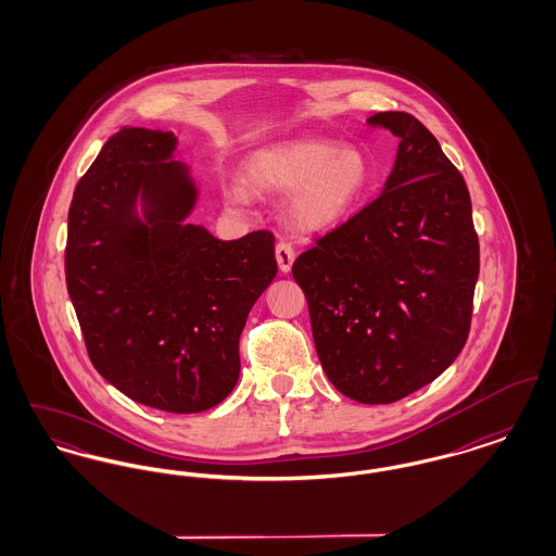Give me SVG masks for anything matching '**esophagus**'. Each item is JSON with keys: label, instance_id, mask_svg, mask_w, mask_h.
I'll use <instances>...</instances> for the list:
<instances>
[{"label": "esophagus", "instance_id": "obj_1", "mask_svg": "<svg viewBox=\"0 0 556 556\" xmlns=\"http://www.w3.org/2000/svg\"><path fill=\"white\" fill-rule=\"evenodd\" d=\"M275 256H277V265L281 273H290L291 265L295 261V250L291 245L290 241H279L277 248H275Z\"/></svg>", "mask_w": 556, "mask_h": 556}]
</instances>
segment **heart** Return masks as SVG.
I'll return each instance as SVG.
<instances>
[{"instance_id":"obj_1","label":"heart","mask_w":556,"mask_h":556,"mask_svg":"<svg viewBox=\"0 0 556 556\" xmlns=\"http://www.w3.org/2000/svg\"><path fill=\"white\" fill-rule=\"evenodd\" d=\"M245 186L256 193H291L288 216L300 231H325L358 206L370 186V166L356 148L325 141H290L254 152L245 162ZM233 184L225 193L248 204L250 191Z\"/></svg>"}]
</instances>
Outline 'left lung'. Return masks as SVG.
Listing matches in <instances>:
<instances>
[{"label":"left lung","mask_w":556,"mask_h":556,"mask_svg":"<svg viewBox=\"0 0 556 556\" xmlns=\"http://www.w3.org/2000/svg\"><path fill=\"white\" fill-rule=\"evenodd\" d=\"M383 191L291 266L318 361L344 396L390 404L442 375L469 338L479 275L471 198L438 139L408 112Z\"/></svg>","instance_id":"left-lung-1"}]
</instances>
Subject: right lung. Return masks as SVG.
Instances as JSON below:
<instances>
[{
  "instance_id": "1",
  "label": "right lung",
  "mask_w": 556,
  "mask_h": 556,
  "mask_svg": "<svg viewBox=\"0 0 556 556\" xmlns=\"http://www.w3.org/2000/svg\"><path fill=\"white\" fill-rule=\"evenodd\" d=\"M170 131L123 127L80 177L64 254L87 354L118 392L202 413L239 379V336L277 275L275 238L187 225L198 189ZM142 202L144 218L136 214Z\"/></svg>"
}]
</instances>
